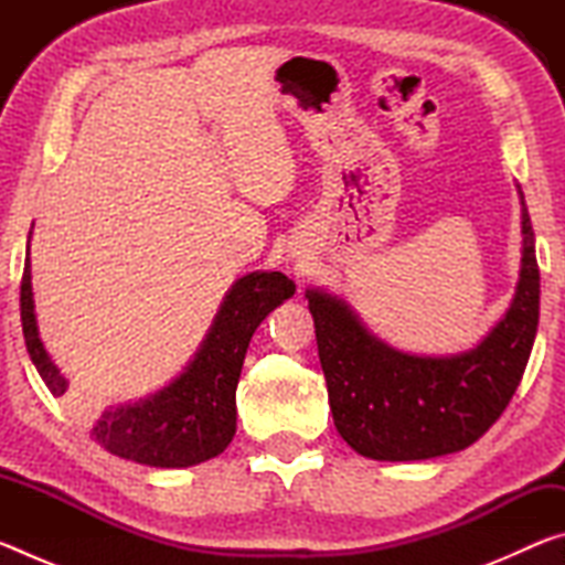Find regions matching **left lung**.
I'll list each match as a JSON object with an SVG mask.
<instances>
[{"mask_svg": "<svg viewBox=\"0 0 565 565\" xmlns=\"http://www.w3.org/2000/svg\"><path fill=\"white\" fill-rule=\"evenodd\" d=\"M521 196V274L503 319L476 349L418 356L381 341L347 299L306 289L317 327L333 424L374 461H424L463 451L499 420L529 363L539 329L541 274Z\"/></svg>", "mask_w": 565, "mask_h": 565, "instance_id": "left-lung-1", "label": "left lung"}]
</instances>
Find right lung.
Instances as JSON below:
<instances>
[{
  "label": "right lung",
  "instance_id": "obj_1",
  "mask_svg": "<svg viewBox=\"0 0 565 565\" xmlns=\"http://www.w3.org/2000/svg\"><path fill=\"white\" fill-rule=\"evenodd\" d=\"M294 291V281L281 271H252L236 279L186 369L154 394L94 411L89 436L114 456L154 468H186L222 454L236 434V384L248 341L256 327L276 306L291 299ZM19 306L30 359L46 388L54 396H64L70 381L46 353L36 327L30 246Z\"/></svg>",
  "mask_w": 565,
  "mask_h": 565
}]
</instances>
